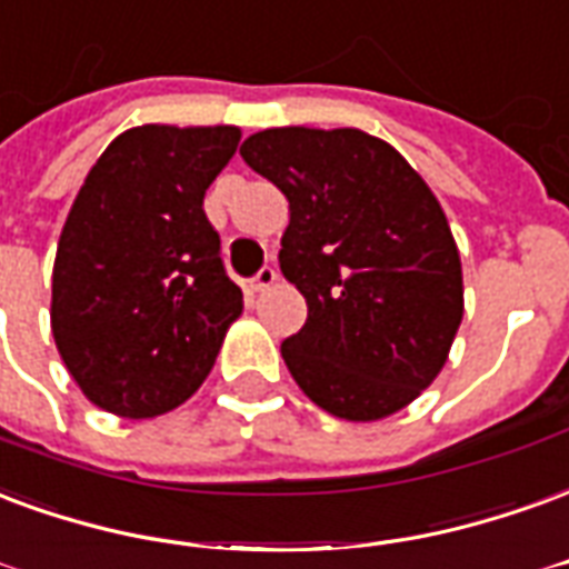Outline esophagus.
<instances>
[{
	"label": "esophagus",
	"instance_id": "1",
	"mask_svg": "<svg viewBox=\"0 0 569 569\" xmlns=\"http://www.w3.org/2000/svg\"><path fill=\"white\" fill-rule=\"evenodd\" d=\"M276 281H279V272H276V267H269V263H267V267L257 269V276L251 279V288H254L257 293H263V290L272 288Z\"/></svg>",
	"mask_w": 569,
	"mask_h": 569
}]
</instances>
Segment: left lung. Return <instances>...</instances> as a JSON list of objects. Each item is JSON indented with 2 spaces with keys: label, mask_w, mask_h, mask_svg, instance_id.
Segmentation results:
<instances>
[{
  "label": "left lung",
  "mask_w": 569,
  "mask_h": 569,
  "mask_svg": "<svg viewBox=\"0 0 569 569\" xmlns=\"http://www.w3.org/2000/svg\"><path fill=\"white\" fill-rule=\"evenodd\" d=\"M239 153L290 202L279 263L309 306L281 342L290 376L336 418L393 416L437 379L463 318L446 211L363 130L276 127Z\"/></svg>",
  "instance_id": "1"
}]
</instances>
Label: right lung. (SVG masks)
I'll list each match as a JSON object with an SVG mask.
<instances>
[{
  "label": "right lung",
  "instance_id": "add662e5",
  "mask_svg": "<svg viewBox=\"0 0 569 569\" xmlns=\"http://www.w3.org/2000/svg\"><path fill=\"white\" fill-rule=\"evenodd\" d=\"M239 139V127L144 123L87 172L57 244L51 330L99 409L153 418L181 406L242 315L202 209Z\"/></svg>",
  "mask_w": 569,
  "mask_h": 569
}]
</instances>
